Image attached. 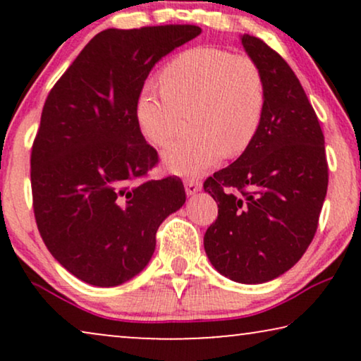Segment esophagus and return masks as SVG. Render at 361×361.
Wrapping results in <instances>:
<instances>
[{"mask_svg": "<svg viewBox=\"0 0 361 361\" xmlns=\"http://www.w3.org/2000/svg\"><path fill=\"white\" fill-rule=\"evenodd\" d=\"M184 185H185L187 195H195L197 192H200V189H202L200 182L199 180H194V179H187Z\"/></svg>", "mask_w": 361, "mask_h": 361, "instance_id": "obj_1", "label": "esophagus"}]
</instances>
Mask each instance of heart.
Instances as JSON below:
<instances>
[{"label": "heart", "instance_id": "heart-1", "mask_svg": "<svg viewBox=\"0 0 361 361\" xmlns=\"http://www.w3.org/2000/svg\"><path fill=\"white\" fill-rule=\"evenodd\" d=\"M162 88L146 87L137 98L136 118L142 135L166 146L192 111L195 133L162 154L166 169L180 177L202 176L224 159L243 152L258 133L264 110V82L246 56L219 47L182 52L161 73Z\"/></svg>", "mask_w": 361, "mask_h": 361}]
</instances>
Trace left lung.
Masks as SVG:
<instances>
[{"mask_svg": "<svg viewBox=\"0 0 361 361\" xmlns=\"http://www.w3.org/2000/svg\"><path fill=\"white\" fill-rule=\"evenodd\" d=\"M240 39L263 75L264 110L243 154L205 180L219 216L204 248L225 278L261 284L293 268L312 241L329 167L317 115L293 68L261 39Z\"/></svg>", "mask_w": 361, "mask_h": 361, "instance_id": "obj_1", "label": "left lung"}]
</instances>
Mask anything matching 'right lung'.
<instances>
[{
	"instance_id": "add662e5",
	"label": "right lung",
	"mask_w": 361,
	"mask_h": 361,
	"mask_svg": "<svg viewBox=\"0 0 361 361\" xmlns=\"http://www.w3.org/2000/svg\"><path fill=\"white\" fill-rule=\"evenodd\" d=\"M200 32L106 29L47 95L31 152L34 216L51 255L83 283L111 288L140 274L159 225L185 204L179 177L145 180L157 152L136 105L151 68Z\"/></svg>"
}]
</instances>
